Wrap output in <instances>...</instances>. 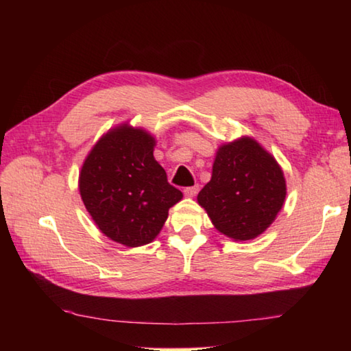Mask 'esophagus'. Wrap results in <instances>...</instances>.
<instances>
[{
	"label": "esophagus",
	"mask_w": 351,
	"mask_h": 351,
	"mask_svg": "<svg viewBox=\"0 0 351 351\" xmlns=\"http://www.w3.org/2000/svg\"><path fill=\"white\" fill-rule=\"evenodd\" d=\"M197 193H198V186H192V187L184 189V195H186L187 198H193Z\"/></svg>",
	"instance_id": "esophagus-1"
}]
</instances>
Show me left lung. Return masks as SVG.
Listing matches in <instances>:
<instances>
[{
  "label": "left lung",
  "mask_w": 351,
  "mask_h": 351,
  "mask_svg": "<svg viewBox=\"0 0 351 351\" xmlns=\"http://www.w3.org/2000/svg\"><path fill=\"white\" fill-rule=\"evenodd\" d=\"M285 198L280 164L251 136H241L218 147L212 178L197 201L218 232L247 241L274 223Z\"/></svg>",
  "instance_id": "left-lung-1"
}]
</instances>
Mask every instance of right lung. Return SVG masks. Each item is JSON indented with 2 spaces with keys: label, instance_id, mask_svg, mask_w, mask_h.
<instances>
[{
  "label": "right lung",
  "instance_id": "right-lung-1",
  "mask_svg": "<svg viewBox=\"0 0 351 351\" xmlns=\"http://www.w3.org/2000/svg\"><path fill=\"white\" fill-rule=\"evenodd\" d=\"M156 139L130 122L110 128L86 154L79 173L83 204L100 232L127 247L152 243L181 190L153 156Z\"/></svg>",
  "mask_w": 351,
  "mask_h": 351
}]
</instances>
